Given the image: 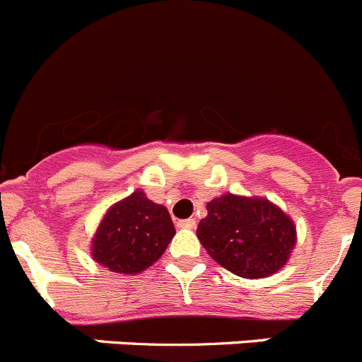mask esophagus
<instances>
[{
    "label": "esophagus",
    "mask_w": 362,
    "mask_h": 362,
    "mask_svg": "<svg viewBox=\"0 0 362 362\" xmlns=\"http://www.w3.org/2000/svg\"><path fill=\"white\" fill-rule=\"evenodd\" d=\"M178 227L180 228H194L197 227V219H192V218H189V219H180V221L177 223Z\"/></svg>",
    "instance_id": "esophagus-1"
}]
</instances>
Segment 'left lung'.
Segmentation results:
<instances>
[{
	"mask_svg": "<svg viewBox=\"0 0 362 362\" xmlns=\"http://www.w3.org/2000/svg\"><path fill=\"white\" fill-rule=\"evenodd\" d=\"M198 239L218 264L243 279L279 272L296 241L289 216L262 198L225 194L209 202Z\"/></svg>",
	"mask_w": 362,
	"mask_h": 362,
	"instance_id": "left-lung-1",
	"label": "left lung"
}]
</instances>
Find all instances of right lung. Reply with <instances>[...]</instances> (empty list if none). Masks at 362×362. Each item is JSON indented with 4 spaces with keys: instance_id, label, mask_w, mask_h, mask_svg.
<instances>
[{
    "instance_id": "add662e5",
    "label": "right lung",
    "mask_w": 362,
    "mask_h": 362,
    "mask_svg": "<svg viewBox=\"0 0 362 362\" xmlns=\"http://www.w3.org/2000/svg\"><path fill=\"white\" fill-rule=\"evenodd\" d=\"M175 235L168 209L143 191L110 207L93 241V257L116 273H141L160 257Z\"/></svg>"
}]
</instances>
